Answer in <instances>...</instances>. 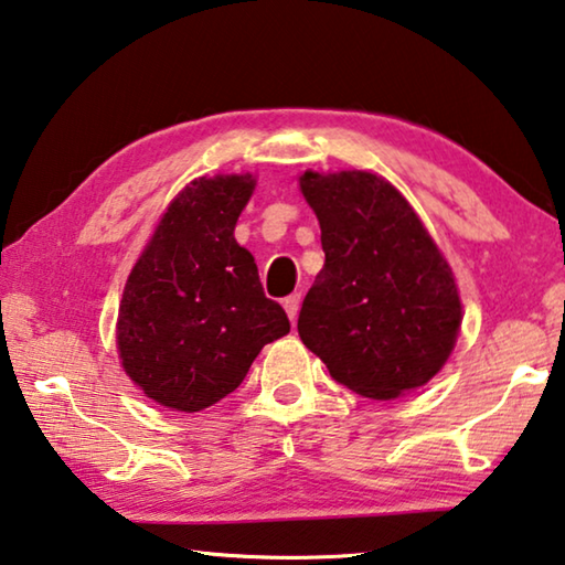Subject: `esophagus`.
Here are the masks:
<instances>
[{
  "label": "esophagus",
  "mask_w": 565,
  "mask_h": 565,
  "mask_svg": "<svg viewBox=\"0 0 565 565\" xmlns=\"http://www.w3.org/2000/svg\"><path fill=\"white\" fill-rule=\"evenodd\" d=\"M285 312H288L290 322L298 320V312H300V295H290V298H285Z\"/></svg>",
  "instance_id": "34e87169"
}]
</instances>
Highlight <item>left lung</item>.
Here are the masks:
<instances>
[{
	"instance_id": "1",
	"label": "left lung",
	"mask_w": 565,
	"mask_h": 565,
	"mask_svg": "<svg viewBox=\"0 0 565 565\" xmlns=\"http://www.w3.org/2000/svg\"><path fill=\"white\" fill-rule=\"evenodd\" d=\"M326 265L298 332L340 385L391 401L430 381L456 345L460 298L428 230L373 172H305Z\"/></svg>"
}]
</instances>
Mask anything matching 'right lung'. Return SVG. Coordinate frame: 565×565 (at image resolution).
I'll use <instances>...</instances> for the list:
<instances>
[{
	"label": "right lung",
	"mask_w": 565,
	"mask_h": 565,
	"mask_svg": "<svg viewBox=\"0 0 565 565\" xmlns=\"http://www.w3.org/2000/svg\"><path fill=\"white\" fill-rule=\"evenodd\" d=\"M253 174L192 180L170 202L127 277L117 318L125 373L164 408L198 413L245 381L290 320L265 298L235 225Z\"/></svg>",
	"instance_id": "right-lung-1"
}]
</instances>
